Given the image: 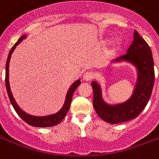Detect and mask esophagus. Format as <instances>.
<instances>
[{
	"instance_id": "esophagus-1",
	"label": "esophagus",
	"mask_w": 159,
	"mask_h": 159,
	"mask_svg": "<svg viewBox=\"0 0 159 159\" xmlns=\"http://www.w3.org/2000/svg\"><path fill=\"white\" fill-rule=\"evenodd\" d=\"M93 77V73L92 72H89V71H88V72H85L84 74H83V78L84 81H90V80L92 79Z\"/></svg>"
}]
</instances>
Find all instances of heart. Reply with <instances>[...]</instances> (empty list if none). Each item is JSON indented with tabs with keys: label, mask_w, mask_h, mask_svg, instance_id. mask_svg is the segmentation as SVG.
Masks as SVG:
<instances>
[{
	"label": "heart",
	"mask_w": 159,
	"mask_h": 159,
	"mask_svg": "<svg viewBox=\"0 0 159 159\" xmlns=\"http://www.w3.org/2000/svg\"><path fill=\"white\" fill-rule=\"evenodd\" d=\"M102 43H105L106 41H102ZM117 42H112L109 46V48L107 49V52H106V56L107 57H111V56L113 54L115 51L117 50Z\"/></svg>",
	"instance_id": "heart-1"
}]
</instances>
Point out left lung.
Masks as SVG:
<instances>
[{"mask_svg":"<svg viewBox=\"0 0 159 159\" xmlns=\"http://www.w3.org/2000/svg\"><path fill=\"white\" fill-rule=\"evenodd\" d=\"M120 63L129 64L136 72V83L128 100L122 103H108L102 96L100 83L96 81L91 83L93 108L100 118L111 124L129 121L139 116L149 101L155 79L152 50L136 30L134 32V41L126 54L113 60L111 65Z\"/></svg>","mask_w":159,"mask_h":159,"instance_id":"1","label":"left lung"}]
</instances>
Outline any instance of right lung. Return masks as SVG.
Instances as JSON below:
<instances>
[{
  "label": "right lung",
  "mask_w": 159,
  "mask_h": 159,
  "mask_svg": "<svg viewBox=\"0 0 159 159\" xmlns=\"http://www.w3.org/2000/svg\"><path fill=\"white\" fill-rule=\"evenodd\" d=\"M27 36L26 35H23L22 36H20V38L19 41L16 42L14 46L12 47V49L9 52L8 57H7V65H6V88H7V94H8L9 100L11 101V104L12 105V107L14 108L15 111L18 113L19 117H21L25 123H27L30 125H31L33 127H38V128H46V127H52L55 126L57 124H59L61 121H62L65 117L66 116V113L68 112V111L70 107L71 104V100H72L73 93L75 92V90L76 89V88L79 86L81 83V79H78L75 81L74 83L70 85L69 88V89L67 91L66 96V100L65 103L63 105V107H61V109L58 111L57 112L52 114H49L47 116H34V115H30L29 113H26L25 111H23L19 106L16 102L14 97L12 95V91H11V88H10V83H9V63H10V59H11V56L13 51L15 50L16 47L19 45L20 42H22L23 40L25 39Z\"/></svg>",
  "instance_id": "add662e5"
}]
</instances>
